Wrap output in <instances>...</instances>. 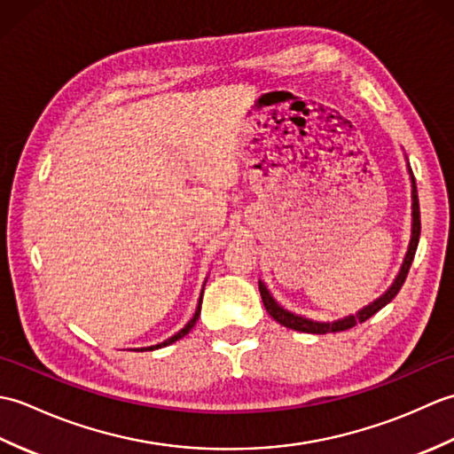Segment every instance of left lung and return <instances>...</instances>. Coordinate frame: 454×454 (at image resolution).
<instances>
[{"label":"left lung","instance_id":"1","mask_svg":"<svg viewBox=\"0 0 454 454\" xmlns=\"http://www.w3.org/2000/svg\"><path fill=\"white\" fill-rule=\"evenodd\" d=\"M410 171V177H411V238H410V246H408V254L406 257H403V263L400 267V273L398 277L394 278L392 286L388 288L387 293H384L380 298H376L374 302H371L369 306H364L363 310L356 312L355 316H347L343 317V320H337V322H314V320H308V317H302V316H296L293 312L285 310L283 306H278L275 302V298L269 294L267 286L259 281V293H262V301H263V306L265 310L269 312V316L273 317V320H277L281 325L285 327H291V330L294 332H304V333H330V332H345L349 330V327L356 325V324H363L369 320L371 316H374L376 312L380 310V308L387 306L394 296H396L400 293V288L403 285V281H406L408 277V271L411 267V262H413V255H416V249H418V242H419V234H421V220H419V200H418V189H416V179H413L411 176V169L408 168Z\"/></svg>","mask_w":454,"mask_h":454}]
</instances>
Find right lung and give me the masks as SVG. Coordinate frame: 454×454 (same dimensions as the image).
<instances>
[{
  "instance_id": "right-lung-1",
  "label": "right lung",
  "mask_w": 454,
  "mask_h": 454,
  "mask_svg": "<svg viewBox=\"0 0 454 454\" xmlns=\"http://www.w3.org/2000/svg\"><path fill=\"white\" fill-rule=\"evenodd\" d=\"M205 288V286H202ZM200 302H202V293H200V298H199V304H197V310H195V314H192V317L191 320L185 324V327H183V330H179L176 335H171L169 340H166V341H161V343H158V345H152V347H146V351H153V349H160V347H166V345H171V343H176L177 340H181V337H185L191 330H192V325L197 324V320H199V316H200ZM144 351V349H142Z\"/></svg>"
}]
</instances>
